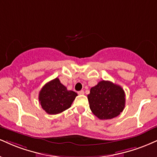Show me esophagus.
<instances>
[{
  "instance_id": "obj_1",
  "label": "esophagus",
  "mask_w": 157,
  "mask_h": 157,
  "mask_svg": "<svg viewBox=\"0 0 157 157\" xmlns=\"http://www.w3.org/2000/svg\"><path fill=\"white\" fill-rule=\"evenodd\" d=\"M77 94H78L79 95H82V94H84V90H80V91L77 92Z\"/></svg>"
}]
</instances>
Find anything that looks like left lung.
Segmentation results:
<instances>
[{"mask_svg":"<svg viewBox=\"0 0 157 157\" xmlns=\"http://www.w3.org/2000/svg\"><path fill=\"white\" fill-rule=\"evenodd\" d=\"M88 99L90 110L101 120L118 116L125 107L124 89L110 81H100L97 86L92 87Z\"/></svg>","mask_w":157,"mask_h":157,"instance_id":"8db88e82","label":"left lung"}]
</instances>
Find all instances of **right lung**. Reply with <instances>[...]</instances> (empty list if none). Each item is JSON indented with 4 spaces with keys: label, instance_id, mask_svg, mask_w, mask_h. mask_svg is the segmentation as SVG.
I'll use <instances>...</instances> for the list:
<instances>
[{
    "label": "right lung",
    "instance_id": "1",
    "mask_svg": "<svg viewBox=\"0 0 157 157\" xmlns=\"http://www.w3.org/2000/svg\"><path fill=\"white\" fill-rule=\"evenodd\" d=\"M77 94L68 90L67 87L56 78L42 87L39 94V100L42 109L50 115L63 112L71 107Z\"/></svg>",
    "mask_w": 157,
    "mask_h": 157
}]
</instances>
